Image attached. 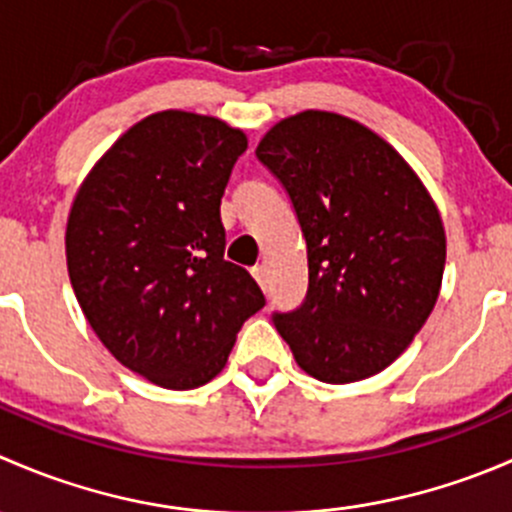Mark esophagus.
Listing matches in <instances>:
<instances>
[{
  "mask_svg": "<svg viewBox=\"0 0 512 512\" xmlns=\"http://www.w3.org/2000/svg\"><path fill=\"white\" fill-rule=\"evenodd\" d=\"M252 277H255L257 285H260V287L265 289V292H267V267H265V265L252 267Z\"/></svg>",
  "mask_w": 512,
  "mask_h": 512,
  "instance_id": "34e87169",
  "label": "esophagus"
}]
</instances>
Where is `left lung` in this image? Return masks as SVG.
Returning a JSON list of instances; mask_svg holds the SVG:
<instances>
[{"instance_id": "left-lung-1", "label": "left lung", "mask_w": 512, "mask_h": 512, "mask_svg": "<svg viewBox=\"0 0 512 512\" xmlns=\"http://www.w3.org/2000/svg\"><path fill=\"white\" fill-rule=\"evenodd\" d=\"M255 153L285 185L307 240V297L275 314L277 332L314 379L379 374L441 292L446 230L431 193L391 143L342 113L282 118Z\"/></svg>"}]
</instances>
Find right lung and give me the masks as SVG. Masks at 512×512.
Here are the masks:
<instances>
[{"mask_svg":"<svg viewBox=\"0 0 512 512\" xmlns=\"http://www.w3.org/2000/svg\"><path fill=\"white\" fill-rule=\"evenodd\" d=\"M245 148V131L215 116L151 113L71 203L66 267L81 312L108 352L163 389L215 379L265 307L250 272L223 257L220 198Z\"/></svg>","mask_w":512,"mask_h":512,"instance_id":"1","label":"right lung"}]
</instances>
